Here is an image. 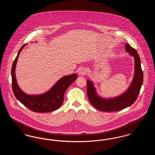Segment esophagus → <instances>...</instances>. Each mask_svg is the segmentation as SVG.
Segmentation results:
<instances>
[{
  "instance_id": "obj_1",
  "label": "esophagus",
  "mask_w": 155,
  "mask_h": 155,
  "mask_svg": "<svg viewBox=\"0 0 155 155\" xmlns=\"http://www.w3.org/2000/svg\"><path fill=\"white\" fill-rule=\"evenodd\" d=\"M87 74V70L84 67H81L78 70V74L80 75H85Z\"/></svg>"
}]
</instances>
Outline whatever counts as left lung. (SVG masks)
Masks as SVG:
<instances>
[{"label":"left lung","mask_w":155,"mask_h":155,"mask_svg":"<svg viewBox=\"0 0 155 155\" xmlns=\"http://www.w3.org/2000/svg\"><path fill=\"white\" fill-rule=\"evenodd\" d=\"M125 51L134 56L135 60V73L133 81L128 89L120 96L110 99H104L96 92L94 83L87 80V90L89 101L92 105L99 110L116 111L127 108L135 102L140 92L143 83V71L140 60L137 51L128 44H125Z\"/></svg>","instance_id":"8db88e82"}]
</instances>
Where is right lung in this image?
I'll list each match as a JSON object with an SVG mask.
<instances>
[{
  "label": "right lung",
  "instance_id": "obj_1",
  "mask_svg": "<svg viewBox=\"0 0 155 155\" xmlns=\"http://www.w3.org/2000/svg\"><path fill=\"white\" fill-rule=\"evenodd\" d=\"M21 46L13 61L12 68V89L15 97L31 110L38 113H46L58 109L64 101V95L68 87L77 78V74L64 76L58 81L50 90L42 94L30 95L24 93L17 82L15 69L18 58L24 47Z\"/></svg>",
  "mask_w": 155,
  "mask_h": 155
}]
</instances>
